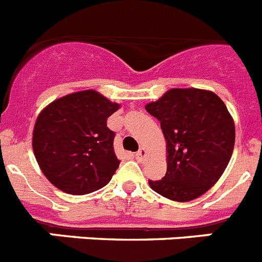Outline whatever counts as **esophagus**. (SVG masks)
Here are the masks:
<instances>
[{"instance_id":"obj_1","label":"esophagus","mask_w":262,"mask_h":262,"mask_svg":"<svg viewBox=\"0 0 262 262\" xmlns=\"http://www.w3.org/2000/svg\"><path fill=\"white\" fill-rule=\"evenodd\" d=\"M147 155H148V152L145 151L144 148H140V149H139V151L135 154V157L138 160H140V161H143V160H145Z\"/></svg>"}]
</instances>
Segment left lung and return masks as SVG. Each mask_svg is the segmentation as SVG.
Segmentation results:
<instances>
[{"instance_id":"8db88e82","label":"left lung","mask_w":262,"mask_h":262,"mask_svg":"<svg viewBox=\"0 0 262 262\" xmlns=\"http://www.w3.org/2000/svg\"><path fill=\"white\" fill-rule=\"evenodd\" d=\"M145 110L157 118L166 142V173L152 190L176 202L193 201L214 186L230 163L235 123L210 90L170 89Z\"/></svg>"}]
</instances>
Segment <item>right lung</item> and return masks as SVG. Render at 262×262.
<instances>
[{"mask_svg":"<svg viewBox=\"0 0 262 262\" xmlns=\"http://www.w3.org/2000/svg\"><path fill=\"white\" fill-rule=\"evenodd\" d=\"M119 108L96 90L55 99L40 111L32 149L43 174L64 193L84 195L108 184L119 166L107 118Z\"/></svg>","mask_w":262,"mask_h":262,"instance_id":"add662e5","label":"right lung"}]
</instances>
